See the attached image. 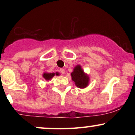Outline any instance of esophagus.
<instances>
[{"label": "esophagus", "mask_w": 135, "mask_h": 135, "mask_svg": "<svg viewBox=\"0 0 135 135\" xmlns=\"http://www.w3.org/2000/svg\"><path fill=\"white\" fill-rule=\"evenodd\" d=\"M60 72L61 73L62 75H63V74H65V70L63 69H60Z\"/></svg>", "instance_id": "esophagus-1"}]
</instances>
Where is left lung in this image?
I'll return each mask as SVG.
<instances>
[{
    "instance_id": "obj_1",
    "label": "left lung",
    "mask_w": 135,
    "mask_h": 135,
    "mask_svg": "<svg viewBox=\"0 0 135 135\" xmlns=\"http://www.w3.org/2000/svg\"><path fill=\"white\" fill-rule=\"evenodd\" d=\"M72 79L75 82V85L80 88H84L88 85L89 77L84 73L80 65H77L74 69V72L71 73Z\"/></svg>"
}]
</instances>
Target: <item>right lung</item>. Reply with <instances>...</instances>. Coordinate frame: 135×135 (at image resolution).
<instances>
[{
	"instance_id": "right-lung-1",
	"label": "right lung",
	"mask_w": 135,
	"mask_h": 135,
	"mask_svg": "<svg viewBox=\"0 0 135 135\" xmlns=\"http://www.w3.org/2000/svg\"><path fill=\"white\" fill-rule=\"evenodd\" d=\"M56 74L58 75L57 74ZM54 75H55V73H49V74H48V73H44V74H43V77H44L46 80H48L52 78V77H54Z\"/></svg>"
}]
</instances>
